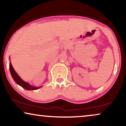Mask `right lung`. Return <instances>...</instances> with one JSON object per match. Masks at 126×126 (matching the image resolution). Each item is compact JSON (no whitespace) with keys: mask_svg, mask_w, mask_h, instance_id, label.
I'll list each match as a JSON object with an SVG mask.
<instances>
[{"mask_svg":"<svg viewBox=\"0 0 126 126\" xmlns=\"http://www.w3.org/2000/svg\"><path fill=\"white\" fill-rule=\"evenodd\" d=\"M10 73H11V75L13 77L14 80L15 81V82L18 85L21 86L22 88H23L24 89H26V90L30 91V90H36V89H38L40 88L41 87H33V86L30 85L28 82H26L24 81L23 80H22V79L19 76V75L16 73V72L15 71L14 69L13 68V66H12V64L11 62L10 63Z\"/></svg>","mask_w":126,"mask_h":126,"instance_id":"obj_1","label":"right lung"}]
</instances>
